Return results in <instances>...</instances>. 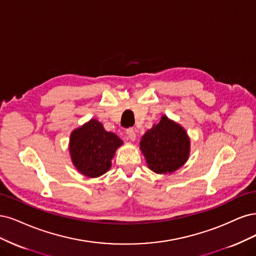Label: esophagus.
Returning a JSON list of instances; mask_svg holds the SVG:
<instances>
[{
	"label": "esophagus",
	"instance_id": "esophagus-1",
	"mask_svg": "<svg viewBox=\"0 0 256 256\" xmlns=\"http://www.w3.org/2000/svg\"><path fill=\"white\" fill-rule=\"evenodd\" d=\"M126 135H128V139L132 140V142H134V140L136 139V133H135V130L133 128H128L126 130Z\"/></svg>",
	"mask_w": 256,
	"mask_h": 256
}]
</instances>
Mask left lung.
I'll use <instances>...</instances> for the list:
<instances>
[{"mask_svg": "<svg viewBox=\"0 0 256 256\" xmlns=\"http://www.w3.org/2000/svg\"><path fill=\"white\" fill-rule=\"evenodd\" d=\"M140 150L152 171L167 174L187 162L190 140L182 126L167 116H162L158 124H154L142 136Z\"/></svg>", "mask_w": 256, "mask_h": 256, "instance_id": "1", "label": "left lung"}]
</instances>
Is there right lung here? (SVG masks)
<instances>
[{
  "mask_svg": "<svg viewBox=\"0 0 256 256\" xmlns=\"http://www.w3.org/2000/svg\"><path fill=\"white\" fill-rule=\"evenodd\" d=\"M122 140L105 130L102 123L92 119L70 135L69 151L74 166L88 178L103 176L112 167V160Z\"/></svg>",
  "mask_w": 256,
  "mask_h": 256,
  "instance_id": "1",
  "label": "right lung"
}]
</instances>
